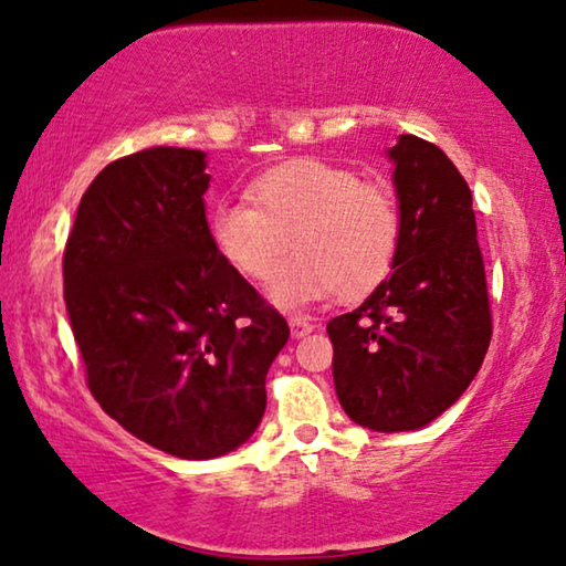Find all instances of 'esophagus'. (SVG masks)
Instances as JSON below:
<instances>
[{
    "mask_svg": "<svg viewBox=\"0 0 566 566\" xmlns=\"http://www.w3.org/2000/svg\"><path fill=\"white\" fill-rule=\"evenodd\" d=\"M289 324H291V334L293 337H306L308 332H314L316 329V324L311 322L308 316H301V314H293L291 318H289Z\"/></svg>",
    "mask_w": 566,
    "mask_h": 566,
    "instance_id": "esophagus-1",
    "label": "esophagus"
}]
</instances>
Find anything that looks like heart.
<instances>
[{
    "label": "heart",
    "instance_id": "1",
    "mask_svg": "<svg viewBox=\"0 0 566 566\" xmlns=\"http://www.w3.org/2000/svg\"><path fill=\"white\" fill-rule=\"evenodd\" d=\"M248 193L252 203L224 201L211 211L209 237L224 263L255 283H268L296 244L298 255L270 291L277 306L296 308L337 291L365 296L396 265L403 209L385 178L301 158L255 178Z\"/></svg>",
    "mask_w": 566,
    "mask_h": 566
}]
</instances>
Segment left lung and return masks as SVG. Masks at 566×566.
<instances>
[{"label":"left lung","instance_id":"obj_1","mask_svg":"<svg viewBox=\"0 0 566 566\" xmlns=\"http://www.w3.org/2000/svg\"><path fill=\"white\" fill-rule=\"evenodd\" d=\"M403 209L392 273L363 306L326 324L334 388L352 421L413 431L478 375L493 337L472 191L444 150L416 135L390 147Z\"/></svg>","mask_w":566,"mask_h":566}]
</instances>
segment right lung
<instances>
[{"label": "right lung", "mask_w": 566, "mask_h": 566, "mask_svg": "<svg viewBox=\"0 0 566 566\" xmlns=\"http://www.w3.org/2000/svg\"><path fill=\"white\" fill-rule=\"evenodd\" d=\"M201 150L114 160L81 196L63 301L86 385L106 413L181 460L244 444L289 324L209 237Z\"/></svg>", "instance_id": "add662e5"}]
</instances>
